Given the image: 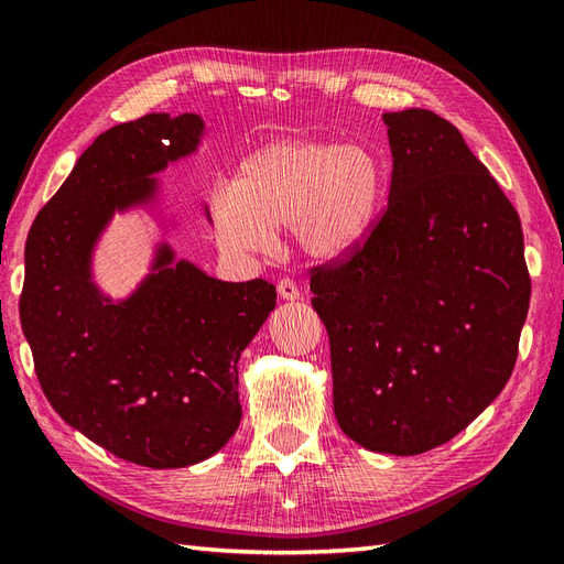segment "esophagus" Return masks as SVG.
<instances>
[{"mask_svg":"<svg viewBox=\"0 0 564 564\" xmlns=\"http://www.w3.org/2000/svg\"><path fill=\"white\" fill-rule=\"evenodd\" d=\"M278 292H280V296L286 299V301L299 299V286H296V282H294L292 278H282V280L278 282Z\"/></svg>","mask_w":564,"mask_h":564,"instance_id":"esophagus-1","label":"esophagus"}]
</instances>
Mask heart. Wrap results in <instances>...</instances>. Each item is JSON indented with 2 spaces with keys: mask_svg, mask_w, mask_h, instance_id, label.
<instances>
[{
  "mask_svg": "<svg viewBox=\"0 0 564 564\" xmlns=\"http://www.w3.org/2000/svg\"><path fill=\"white\" fill-rule=\"evenodd\" d=\"M379 197L381 172L367 148L282 139L240 162L230 191L214 195V218L230 251H263L292 226L305 253L334 259L369 232Z\"/></svg>",
  "mask_w": 564,
  "mask_h": 564,
  "instance_id": "1",
  "label": "heart"
}]
</instances>
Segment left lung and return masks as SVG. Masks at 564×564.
I'll list each match as a JSON object with an SVG mask.
<instances>
[{"mask_svg": "<svg viewBox=\"0 0 564 564\" xmlns=\"http://www.w3.org/2000/svg\"><path fill=\"white\" fill-rule=\"evenodd\" d=\"M388 204L362 242L311 268L334 412L371 452L445 445L508 383L532 280L520 216L431 110L386 112Z\"/></svg>", "mask_w": 564, "mask_h": 564, "instance_id": "8db88e82", "label": "left lung"}]
</instances>
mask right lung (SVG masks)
<instances>
[{"label":"right lung","instance_id":"1","mask_svg":"<svg viewBox=\"0 0 564 564\" xmlns=\"http://www.w3.org/2000/svg\"><path fill=\"white\" fill-rule=\"evenodd\" d=\"M197 115H145L100 133L51 197L25 245L21 324L46 400L110 454L183 468L216 454L242 419L237 360L275 308V284L220 282L160 247L122 301L89 275L115 214L155 195L152 174L197 148Z\"/></svg>","mask_w":564,"mask_h":564}]
</instances>
